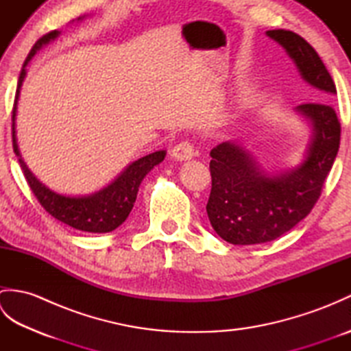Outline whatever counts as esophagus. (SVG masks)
<instances>
[{"instance_id": "1", "label": "esophagus", "mask_w": 351, "mask_h": 351, "mask_svg": "<svg viewBox=\"0 0 351 351\" xmlns=\"http://www.w3.org/2000/svg\"><path fill=\"white\" fill-rule=\"evenodd\" d=\"M171 156L178 161H187L191 160L195 156V146L190 141H181V143L175 145V147L171 149Z\"/></svg>"}]
</instances>
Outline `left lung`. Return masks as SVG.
I'll list each match as a JSON object with an SVG mask.
<instances>
[{"mask_svg": "<svg viewBox=\"0 0 351 351\" xmlns=\"http://www.w3.org/2000/svg\"><path fill=\"white\" fill-rule=\"evenodd\" d=\"M267 36L287 49L303 80L318 88L317 102L295 108L312 123L314 132L306 160L276 176L264 173L240 145L225 141L213 149L206 213L215 232L230 244L276 240L306 217L322 196L341 141V123L329 104L337 87L317 51L288 29H270Z\"/></svg>", "mask_w": 351, "mask_h": 351, "instance_id": "1", "label": "left lung"}]
</instances>
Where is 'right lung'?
<instances>
[{
	"mask_svg": "<svg viewBox=\"0 0 351 351\" xmlns=\"http://www.w3.org/2000/svg\"><path fill=\"white\" fill-rule=\"evenodd\" d=\"M57 36V29L42 36L40 39L34 43V47L25 58L24 66H22L16 96H14V106L12 111L13 151L19 156V164L22 173H24L27 180V184L29 185L33 195L39 200V204L43 206L45 211L51 214L52 217L57 219L58 221L66 223V225H69L73 229L95 234L111 232V230L121 226L126 220V217H128L134 206V202H136L140 182L143 181V178L154 169V166H156V164H160L164 160L166 152L158 151L134 161L122 171L117 180H114L108 185V187L95 193V195L84 197H69L58 195V193H54L48 187H45L39 180H36V176L28 170L25 162L22 161L19 155L16 136H14V116H16V102L19 98V88L25 77L27 63L32 60L36 51L42 48V45L56 39Z\"/></svg>",
	"mask_w": 351,
	"mask_h": 351,
	"instance_id": "right-lung-1",
	"label": "right lung"
}]
</instances>
